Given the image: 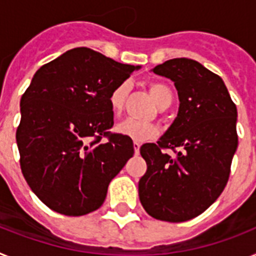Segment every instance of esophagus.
I'll return each mask as SVG.
<instances>
[{"mask_svg":"<svg viewBox=\"0 0 256 256\" xmlns=\"http://www.w3.org/2000/svg\"><path fill=\"white\" fill-rule=\"evenodd\" d=\"M140 146L141 145L138 142H133V149H134V153L136 154L140 153Z\"/></svg>","mask_w":256,"mask_h":256,"instance_id":"obj_1","label":"esophagus"}]
</instances>
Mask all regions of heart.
<instances>
[{"label":"heart","mask_w":256,"mask_h":256,"mask_svg":"<svg viewBox=\"0 0 256 256\" xmlns=\"http://www.w3.org/2000/svg\"><path fill=\"white\" fill-rule=\"evenodd\" d=\"M128 90H130V85L126 82H123L119 86H116L111 92L108 103L110 108L114 114H119L123 110ZM149 92H150L152 96H153V99L156 100L160 108L168 107L170 103L172 102V92L164 84L150 82L149 84ZM115 130L122 136L128 137V138L136 141V142H144V141L152 140L158 134L157 126L154 124L140 123V122H136V120L132 119H126L116 124Z\"/></svg>","instance_id":"obj_1"}]
</instances>
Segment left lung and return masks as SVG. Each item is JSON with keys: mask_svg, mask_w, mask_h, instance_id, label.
<instances>
[{"mask_svg": "<svg viewBox=\"0 0 256 256\" xmlns=\"http://www.w3.org/2000/svg\"><path fill=\"white\" fill-rule=\"evenodd\" d=\"M174 82L178 115L157 144H144L140 153L146 172L138 196L152 217L183 222L202 214L228 183L237 150V107L222 78L191 58H172L152 69ZM179 147L177 157L164 148Z\"/></svg>", "mask_w": 256, "mask_h": 256, "instance_id": "obj_1", "label": "left lung"}]
</instances>
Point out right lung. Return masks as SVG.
Listing matches in <instances>:
<instances>
[{"mask_svg": "<svg viewBox=\"0 0 256 256\" xmlns=\"http://www.w3.org/2000/svg\"><path fill=\"white\" fill-rule=\"evenodd\" d=\"M140 68L81 47L34 74L20 98L16 145L23 176L48 208L84 216L103 204L134 153L130 138L108 132L110 94Z\"/></svg>", "mask_w": 256, "mask_h": 256, "instance_id": "right-lung-1", "label": "right lung"}]
</instances>
